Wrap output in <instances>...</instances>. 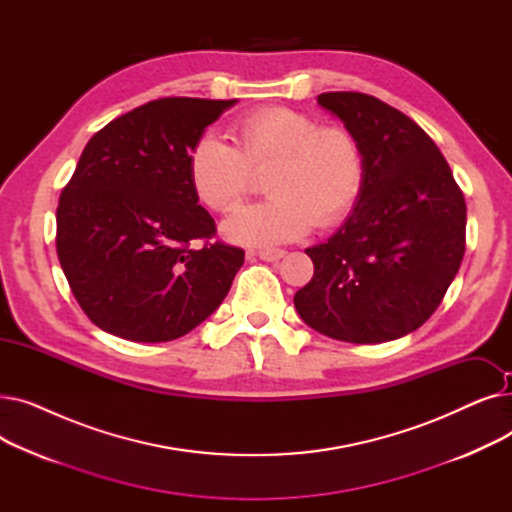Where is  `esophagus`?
<instances>
[{
    "label": "esophagus",
    "mask_w": 512,
    "mask_h": 512,
    "mask_svg": "<svg viewBox=\"0 0 512 512\" xmlns=\"http://www.w3.org/2000/svg\"><path fill=\"white\" fill-rule=\"evenodd\" d=\"M257 255L263 261L274 263V261H280L286 255V251H282V249H261V251H257Z\"/></svg>",
    "instance_id": "obj_1"
}]
</instances>
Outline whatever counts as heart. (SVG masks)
<instances>
[{
  "label": "heart",
  "instance_id": "heart-1",
  "mask_svg": "<svg viewBox=\"0 0 512 512\" xmlns=\"http://www.w3.org/2000/svg\"><path fill=\"white\" fill-rule=\"evenodd\" d=\"M232 141L205 132L188 153V178L199 201L228 213L253 186V172L270 168L265 191L272 197L242 207L224 224L238 245L274 247L332 228L348 218L361 197L365 159L355 134L290 107H259L238 118Z\"/></svg>",
  "mask_w": 512,
  "mask_h": 512
}]
</instances>
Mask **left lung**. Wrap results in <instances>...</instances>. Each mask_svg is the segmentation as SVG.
<instances>
[{
	"instance_id": "obj_1",
	"label": "left lung",
	"mask_w": 512,
	"mask_h": 512,
	"mask_svg": "<svg viewBox=\"0 0 512 512\" xmlns=\"http://www.w3.org/2000/svg\"><path fill=\"white\" fill-rule=\"evenodd\" d=\"M361 143L365 182L351 218L307 249L313 278L294 294L307 326L355 344L415 332L440 307L465 255L467 205L429 134L392 105L321 93Z\"/></svg>"
}]
</instances>
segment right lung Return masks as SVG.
Returning a JSON list of instances; mask_svg holds the SVG:
<instances>
[{
  "mask_svg": "<svg viewBox=\"0 0 512 512\" xmlns=\"http://www.w3.org/2000/svg\"><path fill=\"white\" fill-rule=\"evenodd\" d=\"M234 101L155 99L87 143L60 195L56 249L97 328L168 342L224 301L245 251L211 240L215 222L191 186L188 153Z\"/></svg>",
  "mask_w": 512,
  "mask_h": 512,
  "instance_id": "right-lung-1",
  "label": "right lung"
}]
</instances>
